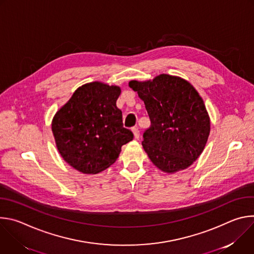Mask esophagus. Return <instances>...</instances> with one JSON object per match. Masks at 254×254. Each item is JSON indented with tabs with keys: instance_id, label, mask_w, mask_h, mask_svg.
Listing matches in <instances>:
<instances>
[{
	"instance_id": "34e87169",
	"label": "esophagus",
	"mask_w": 254,
	"mask_h": 254,
	"mask_svg": "<svg viewBox=\"0 0 254 254\" xmlns=\"http://www.w3.org/2000/svg\"><path fill=\"white\" fill-rule=\"evenodd\" d=\"M131 130H132V133H133L134 138L137 139V138L139 137V130H138V128H137V127H132Z\"/></svg>"
}]
</instances>
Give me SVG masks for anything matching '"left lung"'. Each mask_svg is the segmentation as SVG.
<instances>
[{
    "instance_id": "obj_1",
    "label": "left lung",
    "mask_w": 254,
    "mask_h": 254,
    "mask_svg": "<svg viewBox=\"0 0 254 254\" xmlns=\"http://www.w3.org/2000/svg\"><path fill=\"white\" fill-rule=\"evenodd\" d=\"M128 85L143 101L151 120L141 144L153 164L169 174L190 167L210 133V119L198 91L189 81L169 74L131 80Z\"/></svg>"
}]
</instances>
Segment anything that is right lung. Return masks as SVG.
<instances>
[{
  "instance_id": "1",
  "label": "right lung",
  "mask_w": 254,
  "mask_h": 254,
  "mask_svg": "<svg viewBox=\"0 0 254 254\" xmlns=\"http://www.w3.org/2000/svg\"><path fill=\"white\" fill-rule=\"evenodd\" d=\"M121 87L94 81L78 87L55 114L52 132L56 147L72 168L97 174L112 166L132 132L124 127L117 106Z\"/></svg>"
}]
</instances>
